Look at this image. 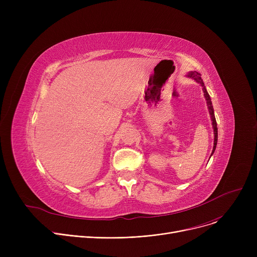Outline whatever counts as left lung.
Masks as SVG:
<instances>
[{
    "label": "left lung",
    "mask_w": 257,
    "mask_h": 257,
    "mask_svg": "<svg viewBox=\"0 0 257 257\" xmlns=\"http://www.w3.org/2000/svg\"><path fill=\"white\" fill-rule=\"evenodd\" d=\"M187 78H191L193 80H195L197 83H199L202 87V90H203L204 92V98L206 100V104H207V107H208V111H209V114H210V118H211V125H212V129H213V134H214V139H213V148H212V152H211V155L214 153V150L215 148H217V143H218V127H217V120H215V117H214V111H213V106H212V103H211V100H210V97L209 94L206 90V87L204 85V82L203 80L201 79V75L198 73V72H190L187 73L186 75ZM210 155V156H211Z\"/></svg>",
    "instance_id": "1"
}]
</instances>
